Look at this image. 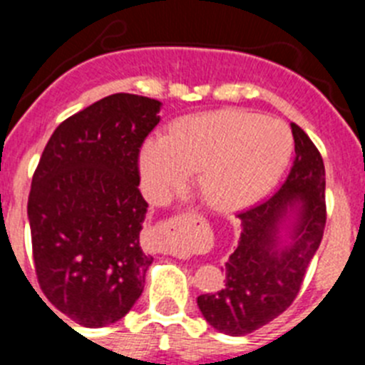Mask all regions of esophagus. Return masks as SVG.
I'll return each mask as SVG.
<instances>
[{"instance_id":"esophagus-1","label":"esophagus","mask_w":365,"mask_h":365,"mask_svg":"<svg viewBox=\"0 0 365 365\" xmlns=\"http://www.w3.org/2000/svg\"><path fill=\"white\" fill-rule=\"evenodd\" d=\"M173 225V221H168V227H172Z\"/></svg>"}]
</instances>
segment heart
<instances>
[{
  "mask_svg": "<svg viewBox=\"0 0 365 365\" xmlns=\"http://www.w3.org/2000/svg\"><path fill=\"white\" fill-rule=\"evenodd\" d=\"M292 151V135L278 118L221 109L175 122L168 138L150 137L138 151L144 192L164 202L199 172V190L214 210L232 212L269 192Z\"/></svg>",
  "mask_w": 365,
  "mask_h": 365,
  "instance_id": "b5f03b06",
  "label": "heart"
}]
</instances>
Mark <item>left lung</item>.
Masks as SVG:
<instances>
[{
    "label": "left lung",
    "mask_w": 365,
    "mask_h": 365,
    "mask_svg": "<svg viewBox=\"0 0 365 365\" xmlns=\"http://www.w3.org/2000/svg\"><path fill=\"white\" fill-rule=\"evenodd\" d=\"M296 159L272 197L240 214L237 248L221 291L197 298L205 320L230 336L254 333L298 296L325 228V168L307 133L291 124Z\"/></svg>",
    "instance_id": "8db88e82"
}]
</instances>
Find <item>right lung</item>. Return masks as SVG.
Wrapping results in <instances>:
<instances>
[{"label": "right lung", "instance_id": "add662e5", "mask_svg": "<svg viewBox=\"0 0 365 365\" xmlns=\"http://www.w3.org/2000/svg\"><path fill=\"white\" fill-rule=\"evenodd\" d=\"M160 108L130 93L98 100L58 125L32 177L27 215L38 283L83 327L115 324L144 291L153 257L140 248L148 202L138 151Z\"/></svg>", "mask_w": 365, "mask_h": 365}]
</instances>
